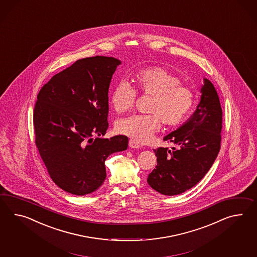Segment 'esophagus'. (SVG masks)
<instances>
[{
	"label": "esophagus",
	"instance_id": "1",
	"mask_svg": "<svg viewBox=\"0 0 257 257\" xmlns=\"http://www.w3.org/2000/svg\"><path fill=\"white\" fill-rule=\"evenodd\" d=\"M129 147H130L131 149H139V148H140V145L138 144L136 140L131 139V140L129 141Z\"/></svg>",
	"mask_w": 257,
	"mask_h": 257
}]
</instances>
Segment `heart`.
<instances>
[{
	"label": "heart",
	"mask_w": 257,
	"mask_h": 257,
	"mask_svg": "<svg viewBox=\"0 0 257 257\" xmlns=\"http://www.w3.org/2000/svg\"><path fill=\"white\" fill-rule=\"evenodd\" d=\"M136 90L151 95L146 115H133L116 122L119 134L138 142H147L163 125L181 123L194 105V94L190 88L180 83V78L170 69L154 66L140 69L133 76ZM136 100V91L121 81L116 84L110 95L113 109L119 114L131 110Z\"/></svg>",
	"instance_id": "obj_1"
}]
</instances>
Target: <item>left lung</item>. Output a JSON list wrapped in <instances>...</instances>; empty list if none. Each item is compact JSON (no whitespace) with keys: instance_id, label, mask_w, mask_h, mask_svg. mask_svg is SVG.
<instances>
[{"instance_id":"1","label":"left lung","mask_w":257,"mask_h":257,"mask_svg":"<svg viewBox=\"0 0 257 257\" xmlns=\"http://www.w3.org/2000/svg\"><path fill=\"white\" fill-rule=\"evenodd\" d=\"M200 101L191 117L164 141L176 146L154 150L157 166L147 181L163 195L181 194L194 187L212 167L220 151L222 108L213 83L203 79Z\"/></svg>"}]
</instances>
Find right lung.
Returning <instances> with one entry per match:
<instances>
[{
	"mask_svg": "<svg viewBox=\"0 0 257 257\" xmlns=\"http://www.w3.org/2000/svg\"><path fill=\"white\" fill-rule=\"evenodd\" d=\"M120 63L100 56L77 60L38 94L35 144L52 180L70 194L95 191L106 179V158L127 150L125 136L99 138L108 127V88Z\"/></svg>",
	"mask_w": 257,
	"mask_h": 257,
	"instance_id": "right-lung-1",
	"label": "right lung"
}]
</instances>
